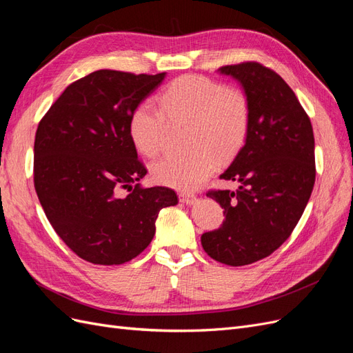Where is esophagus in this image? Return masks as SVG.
<instances>
[{
  "instance_id": "esophagus-1",
  "label": "esophagus",
  "mask_w": 353,
  "mask_h": 353,
  "mask_svg": "<svg viewBox=\"0 0 353 353\" xmlns=\"http://www.w3.org/2000/svg\"><path fill=\"white\" fill-rule=\"evenodd\" d=\"M179 201L181 203H185V205L191 206V205H194V203L197 201V196L196 194H190V193H181L179 194Z\"/></svg>"
}]
</instances>
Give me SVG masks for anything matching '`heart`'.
I'll list each match as a JSON object with an SVG mask.
<instances>
[{"instance_id": "obj_1", "label": "heart", "mask_w": 353, "mask_h": 353, "mask_svg": "<svg viewBox=\"0 0 353 353\" xmlns=\"http://www.w3.org/2000/svg\"><path fill=\"white\" fill-rule=\"evenodd\" d=\"M160 108L138 104L130 119L132 141L145 156H156L168 140L169 121L190 122L188 154L170 153L153 165L159 184L193 190L210 176L218 157L227 159L243 145L250 126V100L240 88L199 74L170 82L160 94Z\"/></svg>"}]
</instances>
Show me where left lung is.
I'll list each match as a JSON object with an SVG mask.
<instances>
[{"instance_id": "obj_1", "label": "left lung", "mask_w": 353, "mask_h": 353, "mask_svg": "<svg viewBox=\"0 0 353 353\" xmlns=\"http://www.w3.org/2000/svg\"><path fill=\"white\" fill-rule=\"evenodd\" d=\"M250 100L244 145L221 175L239 190L206 194L223 209L221 228L205 232L201 245L221 263L249 265L275 252L290 237L315 184L312 125L293 90L256 61L223 66Z\"/></svg>"}]
</instances>
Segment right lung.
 I'll list each match as a JSON object with an SVG mask.
<instances>
[{
    "label": "right lung",
    "mask_w": 353,
    "mask_h": 353,
    "mask_svg": "<svg viewBox=\"0 0 353 353\" xmlns=\"http://www.w3.org/2000/svg\"><path fill=\"white\" fill-rule=\"evenodd\" d=\"M165 77L92 72L70 83L38 125V199L59 237L83 261L130 262L153 240L160 209L178 203L174 190L138 184L147 169L130 134L132 112Z\"/></svg>",
    "instance_id": "obj_1"
}]
</instances>
